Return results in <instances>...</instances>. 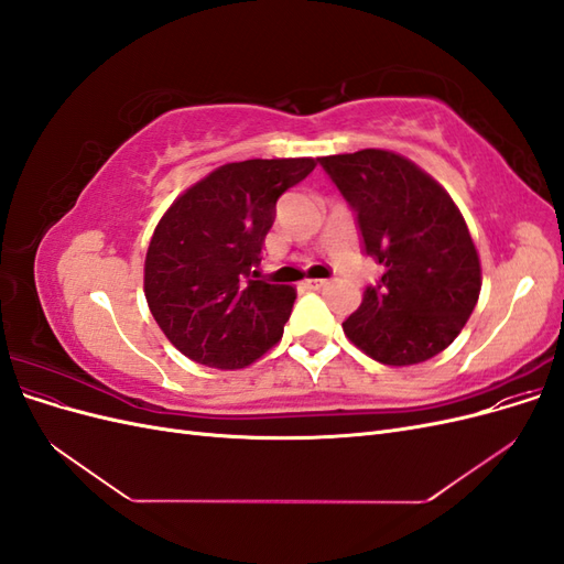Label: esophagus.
I'll return each mask as SVG.
<instances>
[{
  "mask_svg": "<svg viewBox=\"0 0 564 564\" xmlns=\"http://www.w3.org/2000/svg\"><path fill=\"white\" fill-rule=\"evenodd\" d=\"M303 284L308 286V289H313V292H317V289H324L329 282H327V280H305Z\"/></svg>",
  "mask_w": 564,
  "mask_h": 564,
  "instance_id": "34e87169",
  "label": "esophagus"
}]
</instances>
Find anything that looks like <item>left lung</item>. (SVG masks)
I'll list each match as a JSON object with an SVG mask.
<instances>
[{"label": "left lung", "instance_id": "8db88e82", "mask_svg": "<svg viewBox=\"0 0 564 564\" xmlns=\"http://www.w3.org/2000/svg\"><path fill=\"white\" fill-rule=\"evenodd\" d=\"M357 214L365 251L383 265L344 332L371 360L419 365L466 327L482 286L480 256L449 193L390 150L319 158Z\"/></svg>", "mask_w": 564, "mask_h": 564}]
</instances>
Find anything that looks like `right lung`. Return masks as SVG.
Returning a JSON list of instances; mask_svg holds the SVG:
<instances>
[{
  "instance_id": "obj_1",
  "label": "right lung",
  "mask_w": 564,
  "mask_h": 564,
  "mask_svg": "<svg viewBox=\"0 0 564 564\" xmlns=\"http://www.w3.org/2000/svg\"><path fill=\"white\" fill-rule=\"evenodd\" d=\"M313 158L214 169L176 197L152 232L143 292L164 336L191 360L242 369L278 344L296 289L259 272L275 204Z\"/></svg>"
}]
</instances>
